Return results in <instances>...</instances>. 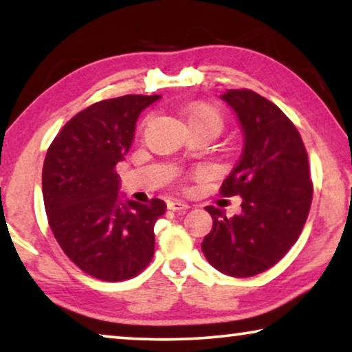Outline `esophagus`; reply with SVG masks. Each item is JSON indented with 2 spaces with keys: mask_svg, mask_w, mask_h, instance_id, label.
Returning <instances> with one entry per match:
<instances>
[{
  "mask_svg": "<svg viewBox=\"0 0 352 352\" xmlns=\"http://www.w3.org/2000/svg\"><path fill=\"white\" fill-rule=\"evenodd\" d=\"M168 210H173V211H186L189 210V205L186 204V201L182 200H170L168 201Z\"/></svg>",
  "mask_w": 352,
  "mask_h": 352,
  "instance_id": "obj_1",
  "label": "esophagus"
}]
</instances>
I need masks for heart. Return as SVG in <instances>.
<instances>
[{
    "label": "heart",
    "instance_id": "b5f03b06",
    "mask_svg": "<svg viewBox=\"0 0 352 352\" xmlns=\"http://www.w3.org/2000/svg\"><path fill=\"white\" fill-rule=\"evenodd\" d=\"M189 122H206V123H213L218 128H221V124H223V118H221V115L216 112L214 109L197 107V109L190 110V112H189V117H187V123H189Z\"/></svg>",
    "mask_w": 352,
    "mask_h": 352
}]
</instances>
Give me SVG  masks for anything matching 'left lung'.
I'll return each mask as SVG.
<instances>
[{
	"label": "left lung",
	"instance_id": "8db88e82",
	"mask_svg": "<svg viewBox=\"0 0 352 352\" xmlns=\"http://www.w3.org/2000/svg\"><path fill=\"white\" fill-rule=\"evenodd\" d=\"M219 98L243 131L242 155L221 194L242 197V211L228 218L206 206L213 228L201 252L219 272L252 277L280 261L300 237L312 201L309 162L295 124L271 100L250 89H228Z\"/></svg>",
	"mask_w": 352,
	"mask_h": 352
}]
</instances>
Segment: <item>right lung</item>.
Instances as JSON below:
<instances>
[{
    "mask_svg": "<svg viewBox=\"0 0 352 352\" xmlns=\"http://www.w3.org/2000/svg\"><path fill=\"white\" fill-rule=\"evenodd\" d=\"M158 99L128 94L89 105L47 148L43 200L50 228L67 256L100 280L138 276L153 256V226L165 201L120 199L115 166L131 147L138 117Z\"/></svg>",
    "mask_w": 352,
    "mask_h": 352,
    "instance_id": "1",
    "label": "right lung"
}]
</instances>
